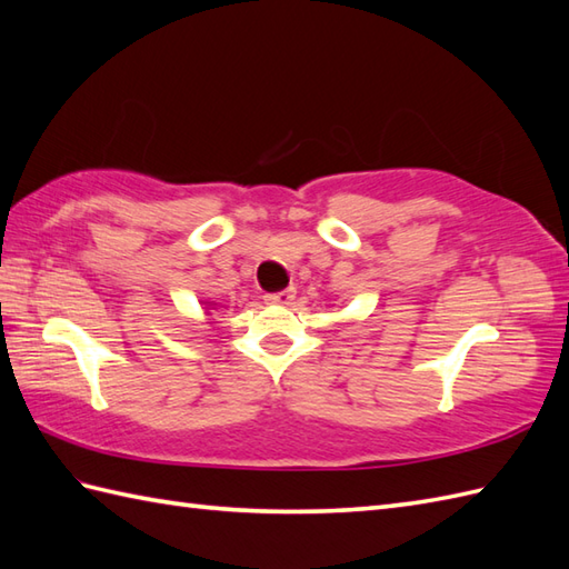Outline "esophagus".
<instances>
[{
	"label": "esophagus",
	"mask_w": 569,
	"mask_h": 569,
	"mask_svg": "<svg viewBox=\"0 0 569 569\" xmlns=\"http://www.w3.org/2000/svg\"><path fill=\"white\" fill-rule=\"evenodd\" d=\"M293 298H296V290L293 288L281 290V293H267L264 296V300L269 305H290V302H293Z\"/></svg>",
	"instance_id": "34e87169"
}]
</instances>
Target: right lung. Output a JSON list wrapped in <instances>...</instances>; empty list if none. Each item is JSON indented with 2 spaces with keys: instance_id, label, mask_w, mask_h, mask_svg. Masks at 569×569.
Returning a JSON list of instances; mask_svg holds the SVG:
<instances>
[{
  "instance_id": "obj_1",
  "label": "right lung",
  "mask_w": 569,
  "mask_h": 569,
  "mask_svg": "<svg viewBox=\"0 0 569 569\" xmlns=\"http://www.w3.org/2000/svg\"><path fill=\"white\" fill-rule=\"evenodd\" d=\"M203 305H207V310H213L216 302H207V300H203Z\"/></svg>"
}]
</instances>
